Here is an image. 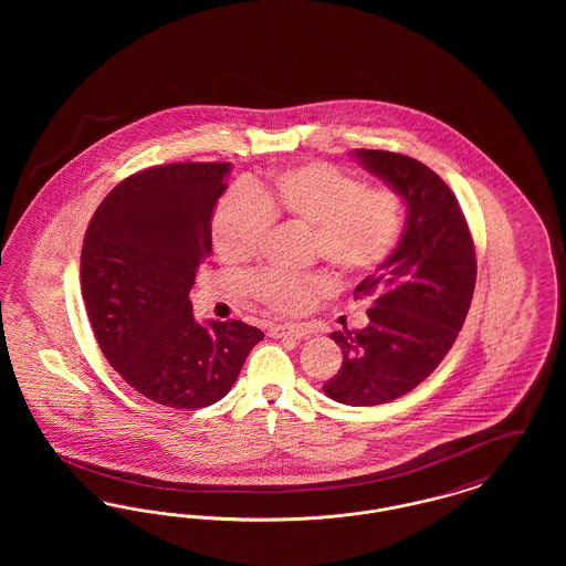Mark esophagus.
<instances>
[{
    "mask_svg": "<svg viewBox=\"0 0 566 566\" xmlns=\"http://www.w3.org/2000/svg\"><path fill=\"white\" fill-rule=\"evenodd\" d=\"M270 335L277 339H303L307 335V331L298 324H273Z\"/></svg>",
    "mask_w": 566,
    "mask_h": 566,
    "instance_id": "esophagus-1",
    "label": "esophagus"
}]
</instances>
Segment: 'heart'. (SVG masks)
<instances>
[{
    "instance_id": "1",
    "label": "heart",
    "mask_w": 566,
    "mask_h": 566,
    "mask_svg": "<svg viewBox=\"0 0 566 566\" xmlns=\"http://www.w3.org/2000/svg\"><path fill=\"white\" fill-rule=\"evenodd\" d=\"M271 218L310 229L312 254L354 280L392 254L403 231L405 206L390 187H365L331 163H303L218 199L210 220L216 254L227 263L250 261L263 245ZM326 289L328 282L314 273H261L250 280L252 295L277 314L303 310Z\"/></svg>"
}]
</instances>
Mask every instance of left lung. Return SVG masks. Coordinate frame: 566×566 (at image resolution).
Returning <instances> with one entry per match:
<instances>
[{
	"mask_svg": "<svg viewBox=\"0 0 566 566\" xmlns=\"http://www.w3.org/2000/svg\"><path fill=\"white\" fill-rule=\"evenodd\" d=\"M354 155L407 206L401 242L354 291L371 298L369 324L331 333L344 363L323 390L363 407L403 397L446 358L473 298L478 259L454 192L424 163L388 150Z\"/></svg>",
	"mask_w": 566,
	"mask_h": 566,
	"instance_id": "8db88e82",
	"label": "left lung"
}]
</instances>
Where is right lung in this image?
Instances as JSON below:
<instances>
[{
    "label": "right lung",
    "mask_w": 566,
    "mask_h": 566,
    "mask_svg": "<svg viewBox=\"0 0 566 566\" xmlns=\"http://www.w3.org/2000/svg\"><path fill=\"white\" fill-rule=\"evenodd\" d=\"M231 163H171L109 190L82 243V298L109 365L155 403L220 401L265 337L231 321L197 323L195 271L212 254L210 220Z\"/></svg>",
    "instance_id": "1"
}]
</instances>
